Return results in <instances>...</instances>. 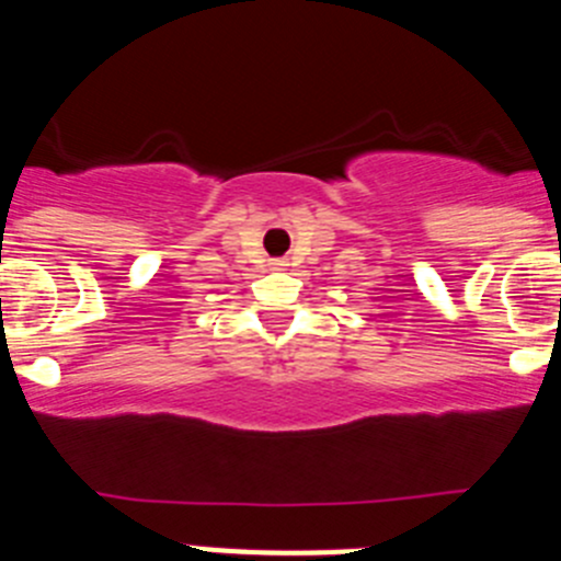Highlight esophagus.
Returning <instances> with one entry per match:
<instances>
[{
    "label": "esophagus",
    "mask_w": 561,
    "mask_h": 561,
    "mask_svg": "<svg viewBox=\"0 0 561 561\" xmlns=\"http://www.w3.org/2000/svg\"><path fill=\"white\" fill-rule=\"evenodd\" d=\"M284 266H286L284 257H272V270H284Z\"/></svg>",
    "instance_id": "esophagus-1"
}]
</instances>
